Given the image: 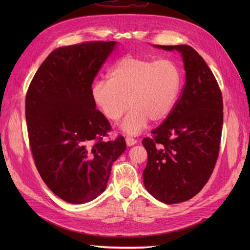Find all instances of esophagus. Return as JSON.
I'll list each match as a JSON object with an SVG mask.
<instances>
[{"label":"esophagus","mask_w":250,"mask_h":250,"mask_svg":"<svg viewBox=\"0 0 250 250\" xmlns=\"http://www.w3.org/2000/svg\"><path fill=\"white\" fill-rule=\"evenodd\" d=\"M125 141H126L127 146H129V147H131V146L135 145V144H138V141H137V140H134V139H132L131 137H127V138L125 139Z\"/></svg>","instance_id":"esophagus-1"}]
</instances>
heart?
<instances>
[{
  "label": "heart",
  "mask_w": 250,
  "mask_h": 250,
  "mask_svg": "<svg viewBox=\"0 0 250 250\" xmlns=\"http://www.w3.org/2000/svg\"><path fill=\"white\" fill-rule=\"evenodd\" d=\"M181 87V74L170 59L152 60L126 56L112 66L108 80L92 87V98L102 115L117 122L128 106L132 107L121 125L128 134L137 135L148 124L162 122L175 106Z\"/></svg>",
  "instance_id": "b5f03b06"
}]
</instances>
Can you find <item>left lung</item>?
Masks as SVG:
<instances>
[{"mask_svg":"<svg viewBox=\"0 0 250 250\" xmlns=\"http://www.w3.org/2000/svg\"><path fill=\"white\" fill-rule=\"evenodd\" d=\"M183 57L186 84L165 122L143 140L148 162L144 186L154 198L173 204L198 194L213 173L220 148L223 102L203 58L187 44L160 46Z\"/></svg>","mask_w":250,"mask_h":250,"instance_id":"1","label":"left lung"}]
</instances>
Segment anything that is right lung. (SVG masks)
Returning <instances> with one entry per match:
<instances>
[{"instance_id": "add662e5", "label": "right lung", "mask_w": 250, "mask_h": 250, "mask_svg": "<svg viewBox=\"0 0 250 250\" xmlns=\"http://www.w3.org/2000/svg\"><path fill=\"white\" fill-rule=\"evenodd\" d=\"M117 42H89L50 53L30 83L26 121L35 166L62 200L82 204L102 194L123 137L104 141L108 120L96 109L92 84Z\"/></svg>"}]
</instances>
